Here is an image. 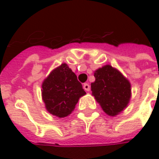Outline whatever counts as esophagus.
Instances as JSON below:
<instances>
[{"mask_svg":"<svg viewBox=\"0 0 159 159\" xmlns=\"http://www.w3.org/2000/svg\"><path fill=\"white\" fill-rule=\"evenodd\" d=\"M83 88L86 90V91H90V85L88 84V83H85L84 85H83Z\"/></svg>","mask_w":159,"mask_h":159,"instance_id":"obj_1","label":"esophagus"}]
</instances>
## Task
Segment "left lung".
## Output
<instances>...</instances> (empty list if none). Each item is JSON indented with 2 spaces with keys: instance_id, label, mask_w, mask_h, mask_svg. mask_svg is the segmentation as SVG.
<instances>
[{
  "instance_id": "obj_1",
  "label": "left lung",
  "mask_w": 159,
  "mask_h": 159,
  "mask_svg": "<svg viewBox=\"0 0 159 159\" xmlns=\"http://www.w3.org/2000/svg\"><path fill=\"white\" fill-rule=\"evenodd\" d=\"M95 81L91 90L103 111L115 116L127 107L130 99V83L121 72L111 66L99 68L94 72Z\"/></svg>"
}]
</instances>
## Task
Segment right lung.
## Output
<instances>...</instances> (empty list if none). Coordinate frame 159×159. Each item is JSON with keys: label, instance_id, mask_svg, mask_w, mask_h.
Masks as SVG:
<instances>
[{"label": "right lung", "instance_id": "1", "mask_svg": "<svg viewBox=\"0 0 159 159\" xmlns=\"http://www.w3.org/2000/svg\"><path fill=\"white\" fill-rule=\"evenodd\" d=\"M43 100L48 111L63 118L69 116L86 92L66 64L53 70L42 85Z\"/></svg>", "mask_w": 159, "mask_h": 159}]
</instances>
